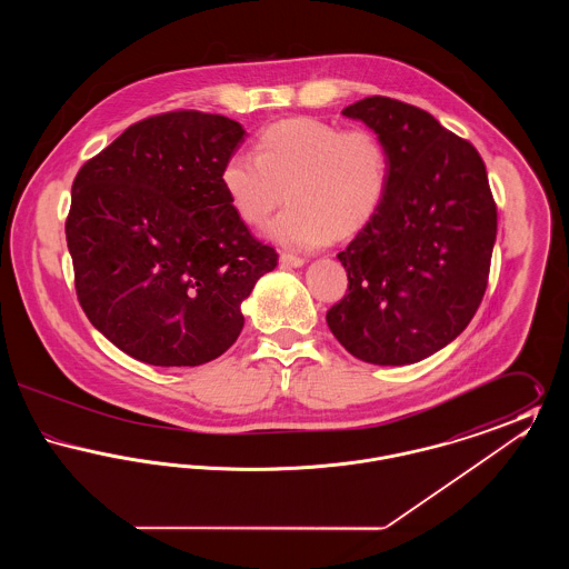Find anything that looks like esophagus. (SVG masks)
Listing matches in <instances>:
<instances>
[{"label":"esophagus","instance_id":"1","mask_svg":"<svg viewBox=\"0 0 569 569\" xmlns=\"http://www.w3.org/2000/svg\"><path fill=\"white\" fill-rule=\"evenodd\" d=\"M279 262H281V267H292V269H298V267L305 264L302 258L292 256V253H281V256H279Z\"/></svg>","mask_w":569,"mask_h":569}]
</instances>
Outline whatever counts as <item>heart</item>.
Returning <instances> with one entry per match:
<instances>
[{
  "label": "heart",
  "mask_w": 569,
  "mask_h": 569,
  "mask_svg": "<svg viewBox=\"0 0 569 569\" xmlns=\"http://www.w3.org/2000/svg\"><path fill=\"white\" fill-rule=\"evenodd\" d=\"M221 188L237 217L258 230L286 196L290 207L274 219L272 239L318 249L350 239L378 216L388 191V156L367 130L346 132L313 117L286 119L260 132L253 156L228 158Z\"/></svg>",
  "instance_id": "obj_1"
}]
</instances>
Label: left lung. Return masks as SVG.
I'll return each mask as SVG.
<instances>
[{
	"mask_svg": "<svg viewBox=\"0 0 569 569\" xmlns=\"http://www.w3.org/2000/svg\"><path fill=\"white\" fill-rule=\"evenodd\" d=\"M343 114L378 134L388 191L337 256L350 286L326 322L365 362L413 365L455 341L487 292L497 237L487 166L471 142L406 102L373 96Z\"/></svg>",
	"mask_w": 569,
	"mask_h": 569,
	"instance_id": "left-lung-1",
	"label": "left lung"
}]
</instances>
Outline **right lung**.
Listing matches in <instances>:
<instances>
[{"instance_id":"obj_1","label":"right lung","mask_w":569,"mask_h":569,"mask_svg":"<svg viewBox=\"0 0 569 569\" xmlns=\"http://www.w3.org/2000/svg\"><path fill=\"white\" fill-rule=\"evenodd\" d=\"M241 123L174 110L130 126L82 166L66 239L82 311L156 367H198L241 335V302L277 267L221 188Z\"/></svg>"}]
</instances>
